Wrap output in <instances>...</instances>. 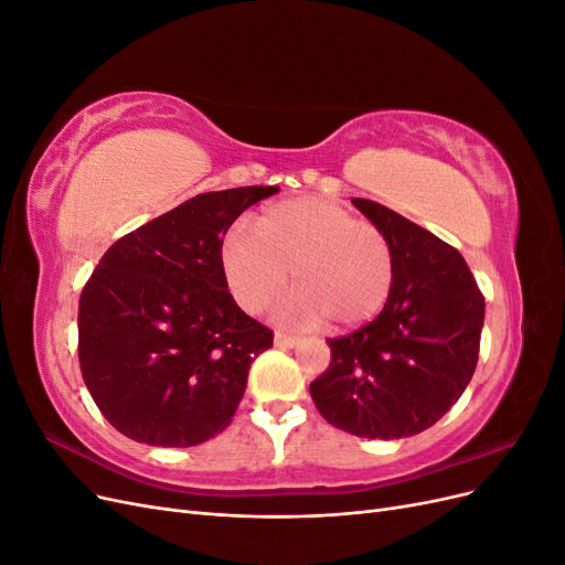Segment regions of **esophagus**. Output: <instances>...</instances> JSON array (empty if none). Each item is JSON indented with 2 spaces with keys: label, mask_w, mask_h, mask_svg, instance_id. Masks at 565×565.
Returning a JSON list of instances; mask_svg holds the SVG:
<instances>
[{
  "label": "esophagus",
  "mask_w": 565,
  "mask_h": 565,
  "mask_svg": "<svg viewBox=\"0 0 565 565\" xmlns=\"http://www.w3.org/2000/svg\"><path fill=\"white\" fill-rule=\"evenodd\" d=\"M299 337H295V334H287V332H276V347H280V349H292V347H297L299 344Z\"/></svg>",
  "instance_id": "34e87169"
}]
</instances>
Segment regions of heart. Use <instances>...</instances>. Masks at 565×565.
Here are the masks:
<instances>
[{
	"mask_svg": "<svg viewBox=\"0 0 565 565\" xmlns=\"http://www.w3.org/2000/svg\"><path fill=\"white\" fill-rule=\"evenodd\" d=\"M218 262L243 311L268 309L292 270L297 292L282 306V318L297 324L324 318L334 330L377 318L396 282V256L384 231L313 195L270 204L252 231L233 226L221 241Z\"/></svg>",
	"mask_w": 565,
	"mask_h": 565,
	"instance_id": "1",
	"label": "heart"
}]
</instances>
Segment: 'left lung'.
Instances as JSON below:
<instances>
[{"label":"left lung","instance_id":"left-lung-1","mask_svg":"<svg viewBox=\"0 0 565 565\" xmlns=\"http://www.w3.org/2000/svg\"><path fill=\"white\" fill-rule=\"evenodd\" d=\"M388 237L396 282L382 313L328 339L330 365L311 382L320 415L363 438L429 429L471 382L486 299L461 254L380 202L351 200Z\"/></svg>","mask_w":565,"mask_h":565}]
</instances>
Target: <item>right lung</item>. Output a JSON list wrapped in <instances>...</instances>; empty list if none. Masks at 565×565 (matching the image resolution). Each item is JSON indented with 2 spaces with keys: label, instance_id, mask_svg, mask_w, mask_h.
I'll list each match as a JSON object with an SVG mask.
<instances>
[{
  "label": "right lung",
  "instance_id": "right-lung-1",
  "mask_svg": "<svg viewBox=\"0 0 565 565\" xmlns=\"http://www.w3.org/2000/svg\"><path fill=\"white\" fill-rule=\"evenodd\" d=\"M278 185L202 193L104 254L79 297L84 384L119 434L191 448L231 424L273 332L228 292L218 249L233 221Z\"/></svg>",
  "mask_w": 565,
  "mask_h": 565
}]
</instances>
